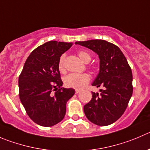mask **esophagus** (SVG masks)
I'll return each instance as SVG.
<instances>
[{
  "mask_svg": "<svg viewBox=\"0 0 150 150\" xmlns=\"http://www.w3.org/2000/svg\"><path fill=\"white\" fill-rule=\"evenodd\" d=\"M80 90H79V89H76L75 90V93H79V92H80Z\"/></svg>",
  "mask_w": 150,
  "mask_h": 150,
  "instance_id": "obj_1",
  "label": "esophagus"
}]
</instances>
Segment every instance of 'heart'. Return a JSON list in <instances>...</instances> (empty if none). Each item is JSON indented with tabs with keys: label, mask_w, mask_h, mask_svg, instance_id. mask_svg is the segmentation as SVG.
<instances>
[{
	"label": "heart",
	"mask_w": 150,
	"mask_h": 150,
	"mask_svg": "<svg viewBox=\"0 0 150 150\" xmlns=\"http://www.w3.org/2000/svg\"><path fill=\"white\" fill-rule=\"evenodd\" d=\"M78 56L85 63H88L91 59V54L88 51L80 50L77 52ZM58 68L59 71L64 72L65 68V55L59 57L58 62ZM91 81V76L88 74H70L64 79L65 84L68 87L76 89H82L85 88Z\"/></svg>",
	"instance_id": "1"
}]
</instances>
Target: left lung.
Returning a JSON list of instances; mask_svg holds the SVG:
<instances>
[{
    "instance_id": "obj_1",
    "label": "left lung",
    "mask_w": 150,
    "mask_h": 150,
    "mask_svg": "<svg viewBox=\"0 0 150 150\" xmlns=\"http://www.w3.org/2000/svg\"><path fill=\"white\" fill-rule=\"evenodd\" d=\"M95 51L100 59V70L92 84L101 93L92 92V99L84 106L88 120L99 126L114 123L123 115L132 96V74L120 48L103 40L76 42Z\"/></svg>"
}]
</instances>
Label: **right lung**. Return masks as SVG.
<instances>
[{
    "mask_svg": "<svg viewBox=\"0 0 150 150\" xmlns=\"http://www.w3.org/2000/svg\"><path fill=\"white\" fill-rule=\"evenodd\" d=\"M71 45V42L54 40L40 45L27 58L20 74L21 103L30 119L40 126L51 127L60 122L65 117L67 102L75 93L73 88H61L63 82L58 68L59 57Z\"/></svg>",
    "mask_w": 150,
    "mask_h": 150,
    "instance_id": "obj_1",
    "label": "right lung"
}]
</instances>
